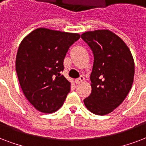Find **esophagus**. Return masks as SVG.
Masks as SVG:
<instances>
[{
  "label": "esophagus",
  "instance_id": "esophagus-1",
  "mask_svg": "<svg viewBox=\"0 0 146 146\" xmlns=\"http://www.w3.org/2000/svg\"><path fill=\"white\" fill-rule=\"evenodd\" d=\"M84 81V78L83 75H81L80 78H77L76 80H75V82H76V84H81Z\"/></svg>",
  "mask_w": 146,
  "mask_h": 146
}]
</instances>
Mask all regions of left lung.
<instances>
[{"label": "left lung", "instance_id": "obj_1", "mask_svg": "<svg viewBox=\"0 0 146 146\" xmlns=\"http://www.w3.org/2000/svg\"><path fill=\"white\" fill-rule=\"evenodd\" d=\"M81 38L93 52L91 94L84 100L87 109L106 115L125 100L133 83L135 65L126 44L108 30L84 33Z\"/></svg>", "mask_w": 146, "mask_h": 146}]
</instances>
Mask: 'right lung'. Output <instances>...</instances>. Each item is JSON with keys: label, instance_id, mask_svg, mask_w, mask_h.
<instances>
[{"label": "right lung", "instance_id": "1", "mask_svg": "<svg viewBox=\"0 0 146 146\" xmlns=\"http://www.w3.org/2000/svg\"><path fill=\"white\" fill-rule=\"evenodd\" d=\"M72 33L38 28L20 43L16 72L25 97L39 111L51 113L63 105L71 83L61 74L68 48L80 38Z\"/></svg>", "mask_w": 146, "mask_h": 146}]
</instances>
